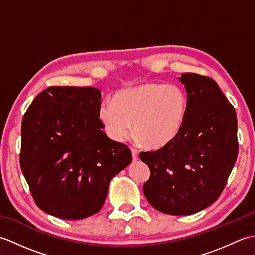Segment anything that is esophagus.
Returning <instances> with one entry per match:
<instances>
[{
  "label": "esophagus",
  "mask_w": 255,
  "mask_h": 255,
  "mask_svg": "<svg viewBox=\"0 0 255 255\" xmlns=\"http://www.w3.org/2000/svg\"><path fill=\"white\" fill-rule=\"evenodd\" d=\"M131 153H132V160L133 161H138L139 160V153L136 149H131Z\"/></svg>",
  "instance_id": "1"
}]
</instances>
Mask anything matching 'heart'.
<instances>
[{"mask_svg": "<svg viewBox=\"0 0 255 255\" xmlns=\"http://www.w3.org/2000/svg\"><path fill=\"white\" fill-rule=\"evenodd\" d=\"M188 99L177 84L141 83L119 91L113 104L103 102L99 118L106 133L123 141L131 132L145 147L161 148L174 140L185 122Z\"/></svg>", "mask_w": 255, "mask_h": 255, "instance_id": "heart-1", "label": "heart"}]
</instances>
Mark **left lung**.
I'll list each match as a JSON object with an SVG mask.
<instances>
[{"mask_svg": "<svg viewBox=\"0 0 255 255\" xmlns=\"http://www.w3.org/2000/svg\"><path fill=\"white\" fill-rule=\"evenodd\" d=\"M187 113L177 137L156 151L140 153L150 167L143 193L169 215H192L218 199L234 169L239 143L237 114L216 81L183 73Z\"/></svg>", "mask_w": 255, "mask_h": 255, "instance_id": "8db88e82", "label": "left lung"}]
</instances>
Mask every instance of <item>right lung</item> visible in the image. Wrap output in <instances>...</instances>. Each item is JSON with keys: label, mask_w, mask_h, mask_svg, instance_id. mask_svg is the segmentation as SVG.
Returning <instances> with one entry per match:
<instances>
[{"label": "right lung", "mask_w": 255, "mask_h": 255, "mask_svg": "<svg viewBox=\"0 0 255 255\" xmlns=\"http://www.w3.org/2000/svg\"><path fill=\"white\" fill-rule=\"evenodd\" d=\"M101 91L49 86L21 122L20 167L38 207L67 220L99 213L108 185L130 164L131 151L102 130Z\"/></svg>", "instance_id": "right-lung-1"}]
</instances>
